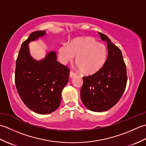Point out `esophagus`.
Segmentation results:
<instances>
[{
    "label": "esophagus",
    "mask_w": 146,
    "mask_h": 146,
    "mask_svg": "<svg viewBox=\"0 0 146 146\" xmlns=\"http://www.w3.org/2000/svg\"><path fill=\"white\" fill-rule=\"evenodd\" d=\"M76 75V73L74 72L73 71H70V76L71 78H72L73 76H75Z\"/></svg>",
    "instance_id": "obj_1"
}]
</instances>
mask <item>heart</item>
Wrapping results in <instances>:
<instances>
[{
  "mask_svg": "<svg viewBox=\"0 0 146 146\" xmlns=\"http://www.w3.org/2000/svg\"><path fill=\"white\" fill-rule=\"evenodd\" d=\"M59 53L64 63L72 61L76 56L77 66L85 75L97 72L107 58L105 46L90 37L74 40L70 45H62L59 49Z\"/></svg>",
  "mask_w": 146,
  "mask_h": 146,
  "instance_id": "b5f03b06",
  "label": "heart"
}]
</instances>
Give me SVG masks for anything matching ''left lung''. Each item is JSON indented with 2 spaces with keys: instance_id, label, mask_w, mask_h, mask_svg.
<instances>
[{
  "instance_id": "1",
  "label": "left lung",
  "mask_w": 146,
  "mask_h": 146,
  "mask_svg": "<svg viewBox=\"0 0 146 146\" xmlns=\"http://www.w3.org/2000/svg\"><path fill=\"white\" fill-rule=\"evenodd\" d=\"M107 42L108 56L97 72L83 77L80 94L83 104L94 111H104L114 106L124 92L127 76L126 65L120 49L103 33H98Z\"/></svg>"
}]
</instances>
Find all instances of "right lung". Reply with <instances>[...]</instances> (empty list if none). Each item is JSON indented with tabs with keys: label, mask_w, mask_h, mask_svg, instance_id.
<instances>
[{
	"label": "right lung",
	"mask_w": 146,
	"mask_h": 146,
	"mask_svg": "<svg viewBox=\"0 0 146 146\" xmlns=\"http://www.w3.org/2000/svg\"><path fill=\"white\" fill-rule=\"evenodd\" d=\"M45 34L44 31L33 32L23 42L15 71V84L20 98L29 109L39 114L50 113L60 106L61 92L70 71L56 61L53 51L40 61L31 56L28 43Z\"/></svg>",
	"instance_id": "obj_1"
}]
</instances>
